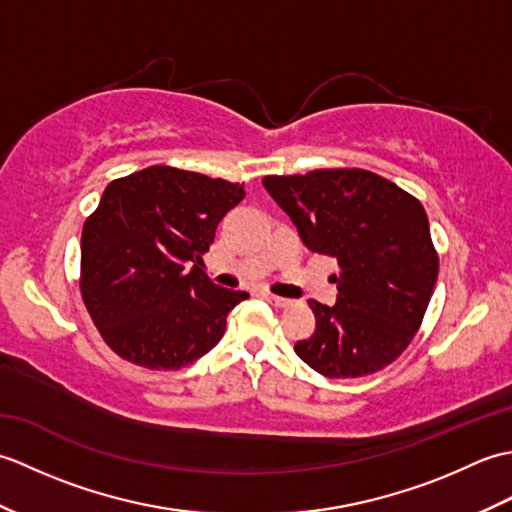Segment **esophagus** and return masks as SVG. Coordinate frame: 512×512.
<instances>
[{
	"instance_id": "1",
	"label": "esophagus",
	"mask_w": 512,
	"mask_h": 512,
	"mask_svg": "<svg viewBox=\"0 0 512 512\" xmlns=\"http://www.w3.org/2000/svg\"><path fill=\"white\" fill-rule=\"evenodd\" d=\"M264 299H266L268 303H273L275 308H286V306H290V301H288V299H284V297H277V295H268V292L264 295Z\"/></svg>"
}]
</instances>
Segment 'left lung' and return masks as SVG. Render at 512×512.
I'll list each match as a JSON object with an SVG mask.
<instances>
[{"label": "left lung", "mask_w": 512, "mask_h": 512, "mask_svg": "<svg viewBox=\"0 0 512 512\" xmlns=\"http://www.w3.org/2000/svg\"><path fill=\"white\" fill-rule=\"evenodd\" d=\"M262 182L301 242L341 266L334 306L308 301L317 330L297 341V356L328 378H361L394 363L416 336L438 279L422 204L365 169Z\"/></svg>", "instance_id": "1"}]
</instances>
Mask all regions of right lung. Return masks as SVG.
Returning a JSON list of instances; mask_svg holds the SVG:
<instances>
[{
    "label": "right lung",
    "mask_w": 512,
    "mask_h": 512,
    "mask_svg": "<svg viewBox=\"0 0 512 512\" xmlns=\"http://www.w3.org/2000/svg\"><path fill=\"white\" fill-rule=\"evenodd\" d=\"M242 200L244 184L165 165L107 184L83 224L81 297L118 356L169 372L220 343L248 292L215 286L202 255Z\"/></svg>",
    "instance_id": "obj_1"
}]
</instances>
